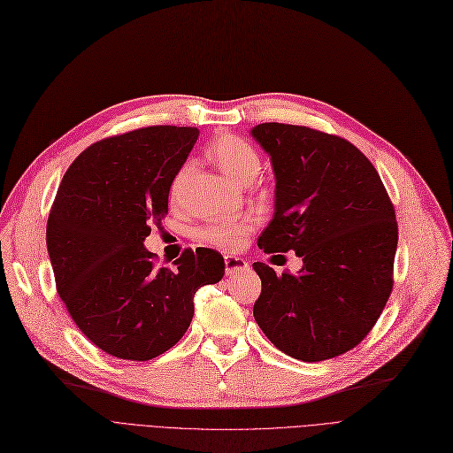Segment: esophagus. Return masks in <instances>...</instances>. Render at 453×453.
I'll return each mask as SVG.
<instances>
[{
    "label": "esophagus",
    "mask_w": 453,
    "mask_h": 453,
    "mask_svg": "<svg viewBox=\"0 0 453 453\" xmlns=\"http://www.w3.org/2000/svg\"><path fill=\"white\" fill-rule=\"evenodd\" d=\"M224 265H226V273L227 275H236V273H241V272L250 268L248 260H244L241 257H233V255L224 257Z\"/></svg>",
    "instance_id": "1"
}]
</instances>
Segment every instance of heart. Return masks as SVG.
Instances as JSON below:
<instances>
[{
	"label": "heart",
	"instance_id": "1",
	"mask_svg": "<svg viewBox=\"0 0 453 453\" xmlns=\"http://www.w3.org/2000/svg\"><path fill=\"white\" fill-rule=\"evenodd\" d=\"M209 156L212 161L219 165V169L234 183H248L251 181L258 169H260V157L255 150L251 142H248L242 137L236 135H220L211 142ZM190 173V163H183L178 173L174 174L171 187H169V196L173 202L180 198L181 188L185 185V180ZM253 231V220L251 217H236V219H220L207 224L200 236L202 241L217 246L220 250H239L246 241L250 233Z\"/></svg>",
	"mask_w": 453,
	"mask_h": 453
}]
</instances>
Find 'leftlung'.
I'll return each mask as SVG.
<instances>
[{
    "instance_id": "8db88e82",
    "label": "left lung",
    "mask_w": 453,
    "mask_h": 453,
    "mask_svg": "<svg viewBox=\"0 0 453 453\" xmlns=\"http://www.w3.org/2000/svg\"><path fill=\"white\" fill-rule=\"evenodd\" d=\"M273 165L275 212L265 253L296 251L297 275L253 263L257 325L284 354L321 362L369 334L393 290L395 207L372 163L340 135L263 123L251 130Z\"/></svg>"
}]
</instances>
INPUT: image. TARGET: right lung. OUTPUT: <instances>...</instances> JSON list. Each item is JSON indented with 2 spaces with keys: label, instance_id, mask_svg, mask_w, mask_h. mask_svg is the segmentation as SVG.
<instances>
[{
  "label": "right lung",
  "instance_id": "1",
  "mask_svg": "<svg viewBox=\"0 0 453 453\" xmlns=\"http://www.w3.org/2000/svg\"><path fill=\"white\" fill-rule=\"evenodd\" d=\"M198 134L159 125L106 137L58 187L45 233L57 292L82 334L115 358L147 362L174 347L198 288L224 277L214 250H185L173 268H157L142 246Z\"/></svg>",
  "mask_w": 453,
  "mask_h": 453
}]
</instances>
